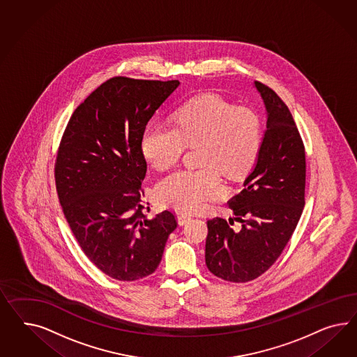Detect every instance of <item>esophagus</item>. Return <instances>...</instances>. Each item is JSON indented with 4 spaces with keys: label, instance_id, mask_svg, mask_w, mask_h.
I'll list each match as a JSON object with an SVG mask.
<instances>
[{
    "label": "esophagus",
    "instance_id": "34e87169",
    "mask_svg": "<svg viewBox=\"0 0 357 357\" xmlns=\"http://www.w3.org/2000/svg\"><path fill=\"white\" fill-rule=\"evenodd\" d=\"M191 218H192V217L190 216V215H185V213H179V215H178V221H179L181 225L188 222Z\"/></svg>",
    "mask_w": 357,
    "mask_h": 357
}]
</instances>
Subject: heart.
Returning <instances> with one entry per match:
<instances>
[{
	"mask_svg": "<svg viewBox=\"0 0 357 357\" xmlns=\"http://www.w3.org/2000/svg\"><path fill=\"white\" fill-rule=\"evenodd\" d=\"M175 120V127L151 124L142 136V151L154 169L166 170L181 160L187 146H199L202 169L170 174L155 191L165 206L194 212L222 195L220 174L239 179L249 173L259 153L261 124L254 109L233 107L213 94L185 103Z\"/></svg>",
	"mask_w": 357,
	"mask_h": 357,
	"instance_id": "heart-1",
	"label": "heart"
}]
</instances>
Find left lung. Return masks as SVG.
<instances>
[{
  "instance_id": "obj_1",
  "label": "left lung",
  "mask_w": 357,
  "mask_h": 357,
  "mask_svg": "<svg viewBox=\"0 0 357 357\" xmlns=\"http://www.w3.org/2000/svg\"><path fill=\"white\" fill-rule=\"evenodd\" d=\"M267 108V130L257 163L241 192L227 204L239 230L222 217L206 221V263L222 280H254L280 257L305 206L306 157L288 106L271 87L255 81Z\"/></svg>"
}]
</instances>
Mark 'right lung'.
Listing matches in <instances>:
<instances>
[{"label":"right lung","mask_w":357,"mask_h":357,"mask_svg":"<svg viewBox=\"0 0 357 357\" xmlns=\"http://www.w3.org/2000/svg\"><path fill=\"white\" fill-rule=\"evenodd\" d=\"M178 79L112 77L75 109L54 161V182L66 222L89 260L120 281L157 270L178 227L172 211L144 209L146 161L142 136Z\"/></svg>","instance_id":"obj_1"}]
</instances>
